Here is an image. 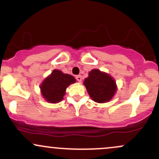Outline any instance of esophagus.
<instances>
[{"label": "esophagus", "mask_w": 159, "mask_h": 159, "mask_svg": "<svg viewBox=\"0 0 159 159\" xmlns=\"http://www.w3.org/2000/svg\"><path fill=\"white\" fill-rule=\"evenodd\" d=\"M75 78H76V80H77L78 82H81L82 78H81V75H77L75 77Z\"/></svg>", "instance_id": "esophagus-1"}]
</instances>
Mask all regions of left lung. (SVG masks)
Here are the masks:
<instances>
[{
  "label": "left lung",
  "instance_id": "obj_1",
  "mask_svg": "<svg viewBox=\"0 0 159 159\" xmlns=\"http://www.w3.org/2000/svg\"><path fill=\"white\" fill-rule=\"evenodd\" d=\"M84 85L92 99L98 103L109 102L116 91L115 80L109 74L93 69L85 78Z\"/></svg>",
  "mask_w": 159,
  "mask_h": 159
}]
</instances>
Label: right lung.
I'll return each instance as SVG.
<instances>
[{"label": "right lung", "instance_id": "add662e5", "mask_svg": "<svg viewBox=\"0 0 159 159\" xmlns=\"http://www.w3.org/2000/svg\"><path fill=\"white\" fill-rule=\"evenodd\" d=\"M76 82L73 76L54 69L40 85L41 93L47 102L57 103L63 100L66 87Z\"/></svg>", "mask_w": 159, "mask_h": 159}]
</instances>
